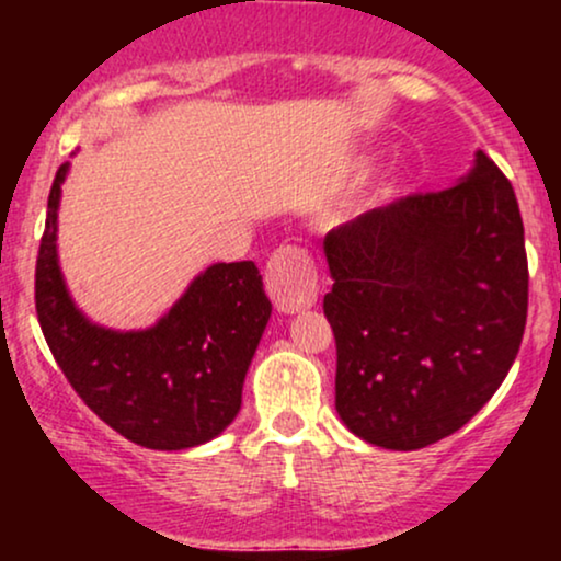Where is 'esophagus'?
Instances as JSON below:
<instances>
[{
  "label": "esophagus",
  "mask_w": 561,
  "mask_h": 561,
  "mask_svg": "<svg viewBox=\"0 0 561 561\" xmlns=\"http://www.w3.org/2000/svg\"><path fill=\"white\" fill-rule=\"evenodd\" d=\"M266 293L282 313H298L317 302V268L302 248L285 244L266 266Z\"/></svg>",
  "instance_id": "obj_1"
}]
</instances>
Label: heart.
Segmentation results:
<instances>
[{
  "instance_id": "heart-1",
  "label": "heart",
  "mask_w": 561,
  "mask_h": 561,
  "mask_svg": "<svg viewBox=\"0 0 561 561\" xmlns=\"http://www.w3.org/2000/svg\"><path fill=\"white\" fill-rule=\"evenodd\" d=\"M351 173H353V176H356V179H364L366 173H369V160H366V158L356 160V163H353ZM396 186H398V182H396V179H392V182L382 190V195H392V192H396Z\"/></svg>"
}]
</instances>
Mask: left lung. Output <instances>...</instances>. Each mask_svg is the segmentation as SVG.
Here are the masks:
<instances>
[{"label":"left lung","instance_id":"1","mask_svg":"<svg viewBox=\"0 0 561 561\" xmlns=\"http://www.w3.org/2000/svg\"><path fill=\"white\" fill-rule=\"evenodd\" d=\"M324 255L345 427L390 450L465 427L512 369L527 319L525 229L504 173L478 150L448 190L332 229Z\"/></svg>","mask_w":561,"mask_h":561}]
</instances>
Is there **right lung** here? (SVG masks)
Listing matches in <instances>:
<instances>
[{
    "label": "right lung",
    "instance_id": "1",
    "mask_svg": "<svg viewBox=\"0 0 561 561\" xmlns=\"http://www.w3.org/2000/svg\"><path fill=\"white\" fill-rule=\"evenodd\" d=\"M70 163L57 169L36 261V313L81 401L126 440L184 450L234 422L272 302L253 261L214 263L152 327L111 330L70 298L57 259V210Z\"/></svg>",
    "mask_w": 561,
    "mask_h": 561
}]
</instances>
